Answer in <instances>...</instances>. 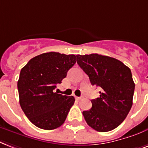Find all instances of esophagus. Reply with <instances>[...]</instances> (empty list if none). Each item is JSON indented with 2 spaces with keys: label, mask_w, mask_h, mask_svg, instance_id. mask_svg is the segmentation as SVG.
Returning a JSON list of instances; mask_svg holds the SVG:
<instances>
[{
  "label": "esophagus",
  "mask_w": 148,
  "mask_h": 148,
  "mask_svg": "<svg viewBox=\"0 0 148 148\" xmlns=\"http://www.w3.org/2000/svg\"><path fill=\"white\" fill-rule=\"evenodd\" d=\"M75 98L76 99H77V100H79V99H81L82 98V97H75Z\"/></svg>",
  "instance_id": "obj_1"
}]
</instances>
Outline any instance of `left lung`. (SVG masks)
I'll return each instance as SVG.
<instances>
[{"mask_svg": "<svg viewBox=\"0 0 148 148\" xmlns=\"http://www.w3.org/2000/svg\"><path fill=\"white\" fill-rule=\"evenodd\" d=\"M77 63L92 86L99 87V97L82 114L88 125L99 132L117 127L130 112L135 84L131 71L122 62L98 54L78 55Z\"/></svg>", "mask_w": 148, "mask_h": 148, "instance_id": "left-lung-1", "label": "left lung"}]
</instances>
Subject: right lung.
Returning <instances> with one entry per match:
<instances>
[{
    "label": "right lung",
    "mask_w": 148,
    "mask_h": 148,
    "mask_svg": "<svg viewBox=\"0 0 148 148\" xmlns=\"http://www.w3.org/2000/svg\"><path fill=\"white\" fill-rule=\"evenodd\" d=\"M75 62V55L51 51L35 56L21 69L18 81L19 103L34 125L49 130L63 124L75 98L55 90Z\"/></svg>",
    "instance_id": "right-lung-1"
}]
</instances>
